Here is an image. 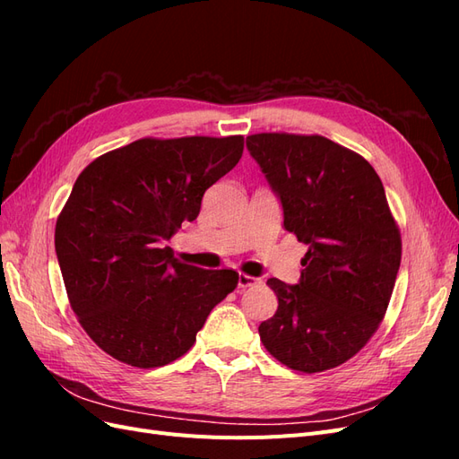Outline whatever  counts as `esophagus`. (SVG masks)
Segmentation results:
<instances>
[{
    "mask_svg": "<svg viewBox=\"0 0 459 459\" xmlns=\"http://www.w3.org/2000/svg\"><path fill=\"white\" fill-rule=\"evenodd\" d=\"M256 283H260V280H256V277L248 275V273H239L238 277V285L239 289H247V287H255Z\"/></svg>",
    "mask_w": 459,
    "mask_h": 459,
    "instance_id": "34e87169",
    "label": "esophagus"
}]
</instances>
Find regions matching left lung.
<instances>
[{
	"label": "left lung",
	"instance_id": "1",
	"mask_svg": "<svg viewBox=\"0 0 459 459\" xmlns=\"http://www.w3.org/2000/svg\"><path fill=\"white\" fill-rule=\"evenodd\" d=\"M247 149L283 206V226L308 245L299 285L270 277L275 314L258 327L283 366L317 373L364 349L383 322L402 239L377 172L324 135L253 134Z\"/></svg>",
	"mask_w": 459,
	"mask_h": 459
}]
</instances>
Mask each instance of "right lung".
Listing matches in <instances>:
<instances>
[{
	"mask_svg": "<svg viewBox=\"0 0 459 459\" xmlns=\"http://www.w3.org/2000/svg\"><path fill=\"white\" fill-rule=\"evenodd\" d=\"M243 135L142 137L78 176L55 226L68 302L103 352L134 368L184 356L238 287L233 270L179 262L164 243L243 155Z\"/></svg>",
	"mask_w": 459,
	"mask_h": 459,
	"instance_id": "right-lung-1",
	"label": "right lung"
}]
</instances>
